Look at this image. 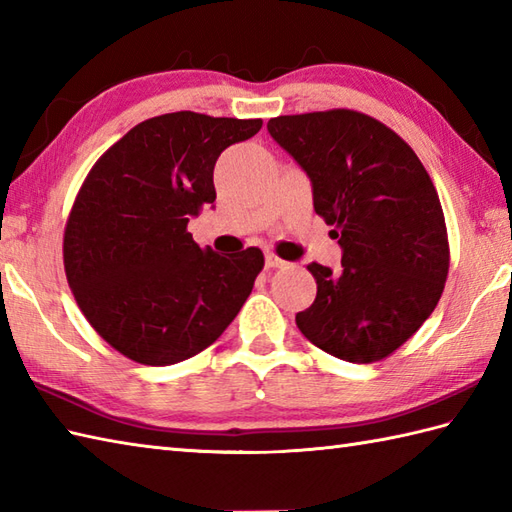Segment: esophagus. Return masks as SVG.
<instances>
[{
    "instance_id": "1",
    "label": "esophagus",
    "mask_w": 512,
    "mask_h": 512,
    "mask_svg": "<svg viewBox=\"0 0 512 512\" xmlns=\"http://www.w3.org/2000/svg\"><path fill=\"white\" fill-rule=\"evenodd\" d=\"M266 266L268 268H286L288 262H284V259L277 257L275 253H266Z\"/></svg>"
}]
</instances>
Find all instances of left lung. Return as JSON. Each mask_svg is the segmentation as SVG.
I'll use <instances>...</instances> for the list:
<instances>
[{"mask_svg": "<svg viewBox=\"0 0 512 512\" xmlns=\"http://www.w3.org/2000/svg\"><path fill=\"white\" fill-rule=\"evenodd\" d=\"M268 134L306 171L343 250L336 273L308 266L317 299L297 314L299 330L341 361H380L429 319L447 281L436 187L405 140L361 112L277 116Z\"/></svg>", "mask_w": 512, "mask_h": 512, "instance_id": "obj_1", "label": "left lung"}]
</instances>
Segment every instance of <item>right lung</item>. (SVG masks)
<instances>
[{
    "label": "right lung",
    "mask_w": 512,
    "mask_h": 512,
    "mask_svg": "<svg viewBox=\"0 0 512 512\" xmlns=\"http://www.w3.org/2000/svg\"><path fill=\"white\" fill-rule=\"evenodd\" d=\"M259 129V118L154 116L85 178L65 224V277L85 319L123 356L180 363L220 339L242 310L264 253L200 248L187 224L215 202L222 151Z\"/></svg>",
    "instance_id": "obj_1"
}]
</instances>
